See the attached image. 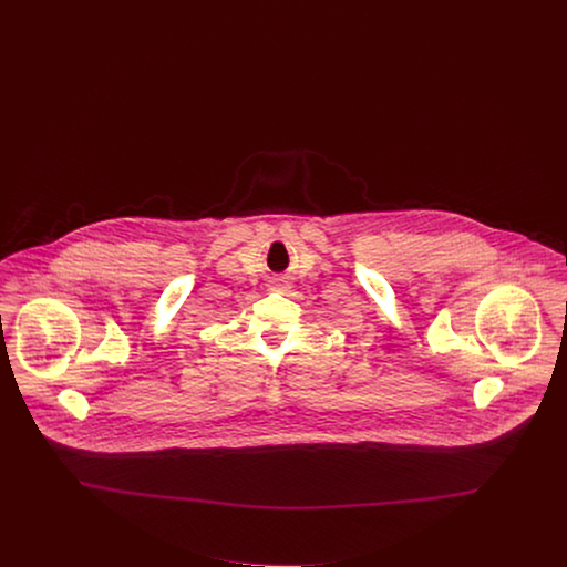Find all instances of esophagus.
Segmentation results:
<instances>
[{"instance_id":"34e87169","label":"esophagus","mask_w":567,"mask_h":567,"mask_svg":"<svg viewBox=\"0 0 567 567\" xmlns=\"http://www.w3.org/2000/svg\"><path fill=\"white\" fill-rule=\"evenodd\" d=\"M287 285H289L287 278H274V280H271V287H274V289H285Z\"/></svg>"}]
</instances>
